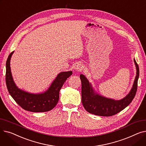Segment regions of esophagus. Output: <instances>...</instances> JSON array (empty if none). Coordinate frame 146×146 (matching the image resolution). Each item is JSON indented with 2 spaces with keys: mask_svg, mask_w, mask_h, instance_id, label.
<instances>
[{
  "mask_svg": "<svg viewBox=\"0 0 146 146\" xmlns=\"http://www.w3.org/2000/svg\"><path fill=\"white\" fill-rule=\"evenodd\" d=\"M83 66L82 65V63H76L74 66V68L77 71H81L82 70Z\"/></svg>",
  "mask_w": 146,
  "mask_h": 146,
  "instance_id": "34e87169",
  "label": "esophagus"
}]
</instances>
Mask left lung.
I'll return each instance as SVG.
<instances>
[{"label":"left lung","mask_w":146,"mask_h":146,"mask_svg":"<svg viewBox=\"0 0 146 146\" xmlns=\"http://www.w3.org/2000/svg\"><path fill=\"white\" fill-rule=\"evenodd\" d=\"M134 61L137 72L133 87L129 92L120 100H115L99 95L85 76L82 74L80 75L82 82V102L88 112L98 116L110 117L125 109L132 102L136 94L139 77V66L135 59Z\"/></svg>","instance_id":"1"}]
</instances>
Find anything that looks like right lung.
<instances>
[{"mask_svg": "<svg viewBox=\"0 0 146 146\" xmlns=\"http://www.w3.org/2000/svg\"><path fill=\"white\" fill-rule=\"evenodd\" d=\"M13 52L10 54L6 64V83L11 96L23 109L30 112H47L53 109L58 103L60 89L67 79L72 74V71L60 72L44 92L29 93L18 88L13 79L10 62Z\"/></svg>", "mask_w": 146, "mask_h": 146, "instance_id": "obj_1", "label": "right lung"}]
</instances>
